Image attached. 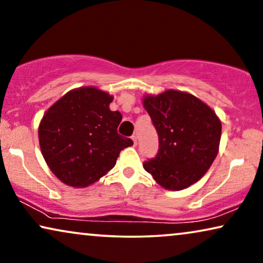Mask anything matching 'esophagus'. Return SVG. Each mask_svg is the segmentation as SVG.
Segmentation results:
<instances>
[{"mask_svg":"<svg viewBox=\"0 0 263 263\" xmlns=\"http://www.w3.org/2000/svg\"><path fill=\"white\" fill-rule=\"evenodd\" d=\"M132 140H133V142H134V146H136V143H138V138H136L135 135H133Z\"/></svg>","mask_w":263,"mask_h":263,"instance_id":"esophagus-1","label":"esophagus"}]
</instances>
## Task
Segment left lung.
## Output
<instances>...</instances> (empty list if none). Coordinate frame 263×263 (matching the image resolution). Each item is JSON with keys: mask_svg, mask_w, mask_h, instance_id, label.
I'll return each instance as SVG.
<instances>
[{"mask_svg": "<svg viewBox=\"0 0 263 263\" xmlns=\"http://www.w3.org/2000/svg\"><path fill=\"white\" fill-rule=\"evenodd\" d=\"M142 104L159 136L157 156L145 161L143 168L165 189L188 188L217 157L220 120L202 100L176 89L143 96Z\"/></svg>", "mask_w": 263, "mask_h": 263, "instance_id": "1", "label": "left lung"}]
</instances>
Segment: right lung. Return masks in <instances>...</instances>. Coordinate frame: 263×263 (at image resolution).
<instances>
[{
  "label": "right lung",
  "mask_w": 263,
  "mask_h": 263,
  "mask_svg": "<svg viewBox=\"0 0 263 263\" xmlns=\"http://www.w3.org/2000/svg\"><path fill=\"white\" fill-rule=\"evenodd\" d=\"M114 97L86 86L67 92L50 106L38 128L39 146L52 174L64 184L85 188L115 166L122 149L133 145L117 133L120 111Z\"/></svg>",
  "instance_id": "add662e5"
}]
</instances>
